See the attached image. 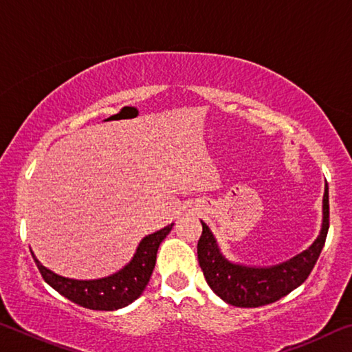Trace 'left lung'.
I'll use <instances>...</instances> for the list:
<instances>
[{
	"label": "left lung",
	"instance_id": "left-lung-1",
	"mask_svg": "<svg viewBox=\"0 0 352 352\" xmlns=\"http://www.w3.org/2000/svg\"><path fill=\"white\" fill-rule=\"evenodd\" d=\"M201 236L197 243L200 269L212 292L236 307H259L281 300L306 281L317 264L329 230V194L327 184L323 197V228L318 239L305 253L270 269H250L231 264L220 254L216 239L201 222Z\"/></svg>",
	"mask_w": 352,
	"mask_h": 352
}]
</instances>
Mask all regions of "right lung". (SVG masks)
Segmentation results:
<instances>
[{
  "label": "right lung",
  "mask_w": 352,
  "mask_h": 352,
  "mask_svg": "<svg viewBox=\"0 0 352 352\" xmlns=\"http://www.w3.org/2000/svg\"><path fill=\"white\" fill-rule=\"evenodd\" d=\"M172 226L174 223L168 225L157 233L146 236L140 242V247L130 264L115 275L102 279L77 281V279L58 276L54 272L41 265L34 254L32 258L41 278L69 301L82 307L93 309V311H116V309L126 307L130 302H133L146 289L153 272L155 261H157L160 243L170 233Z\"/></svg>",
  "instance_id": "right-lung-1"
}]
</instances>
